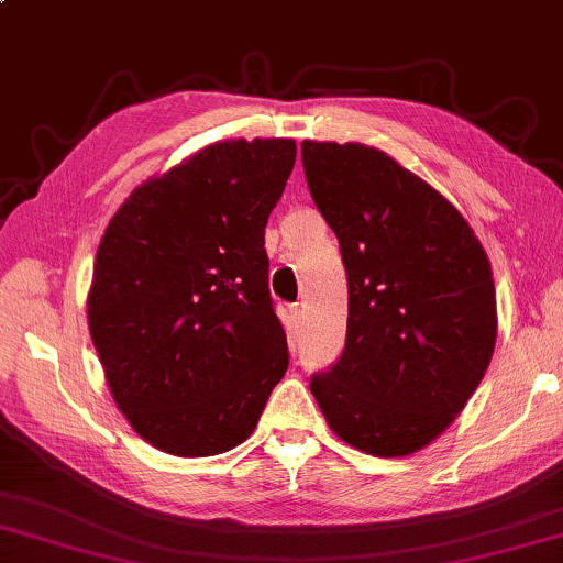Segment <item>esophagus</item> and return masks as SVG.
<instances>
[{
    "label": "esophagus",
    "instance_id": "esophagus-1",
    "mask_svg": "<svg viewBox=\"0 0 563 563\" xmlns=\"http://www.w3.org/2000/svg\"><path fill=\"white\" fill-rule=\"evenodd\" d=\"M288 329L292 333H298L300 329H303V310H300L298 306H290V310H288Z\"/></svg>",
    "mask_w": 563,
    "mask_h": 563
}]
</instances>
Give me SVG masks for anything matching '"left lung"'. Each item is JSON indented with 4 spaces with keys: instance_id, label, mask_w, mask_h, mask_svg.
Returning a JSON list of instances; mask_svg holds the SVG:
<instances>
[{
    "instance_id": "obj_1",
    "label": "left lung",
    "mask_w": 563,
    "mask_h": 563,
    "mask_svg": "<svg viewBox=\"0 0 563 563\" xmlns=\"http://www.w3.org/2000/svg\"><path fill=\"white\" fill-rule=\"evenodd\" d=\"M300 156L349 283L346 343L310 391L343 442L409 455L448 430L490 364L488 255L465 217L384 151L303 141Z\"/></svg>"
}]
</instances>
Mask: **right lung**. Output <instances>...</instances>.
Returning a JSON list of instances; mask_svg holds the SVG:
<instances>
[{
  "instance_id": "obj_1",
  "label": "right lung",
  "mask_w": 563,
  "mask_h": 563,
  "mask_svg": "<svg viewBox=\"0 0 563 563\" xmlns=\"http://www.w3.org/2000/svg\"><path fill=\"white\" fill-rule=\"evenodd\" d=\"M296 141H222L123 201L98 245L90 339L115 405L154 448L220 455L288 368L265 224Z\"/></svg>"
}]
</instances>
